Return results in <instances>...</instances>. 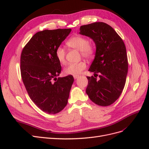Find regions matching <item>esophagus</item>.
Returning <instances> with one entry per match:
<instances>
[{"instance_id":"1","label":"esophagus","mask_w":149,"mask_h":149,"mask_svg":"<svg viewBox=\"0 0 149 149\" xmlns=\"http://www.w3.org/2000/svg\"><path fill=\"white\" fill-rule=\"evenodd\" d=\"M79 77V75H73L74 79H77Z\"/></svg>"}]
</instances>
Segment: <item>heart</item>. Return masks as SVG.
Returning a JSON list of instances; mask_svg holds the SVG:
<instances>
[{
	"mask_svg": "<svg viewBox=\"0 0 149 149\" xmlns=\"http://www.w3.org/2000/svg\"><path fill=\"white\" fill-rule=\"evenodd\" d=\"M66 45L71 48L79 49L81 55L86 59H91L95 54V47L92 43H90L87 37L82 35H74L69 39L66 42ZM55 56L57 60L61 65L66 63V52L61 47H58L55 50ZM86 63L81 61L74 63H70L64 69L66 74L77 75L86 68Z\"/></svg>",
	"mask_w": 149,
	"mask_h": 149,
	"instance_id": "b5f03b06",
	"label": "heart"
}]
</instances>
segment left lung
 Here are the masks:
<instances>
[{
	"mask_svg": "<svg viewBox=\"0 0 149 149\" xmlns=\"http://www.w3.org/2000/svg\"><path fill=\"white\" fill-rule=\"evenodd\" d=\"M80 34L91 38L96 43L94 60L88 71L86 92L96 104L110 106L120 96L126 81L128 60L123 39L110 25L99 22L80 26ZM99 74L100 79H97Z\"/></svg>",
	"mask_w": 149,
	"mask_h": 149,
	"instance_id": "8db88e82",
	"label": "left lung"
}]
</instances>
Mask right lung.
Here are the masks:
<instances>
[{
    "label": "right lung",
    "instance_id": "add662e5",
    "mask_svg": "<svg viewBox=\"0 0 149 149\" xmlns=\"http://www.w3.org/2000/svg\"><path fill=\"white\" fill-rule=\"evenodd\" d=\"M71 29L45 30L35 33L22 49L20 72L26 91L35 104L48 114H56L64 109L73 76L56 77L61 65L55 56Z\"/></svg>",
    "mask_w": 149,
    "mask_h": 149
}]
</instances>
